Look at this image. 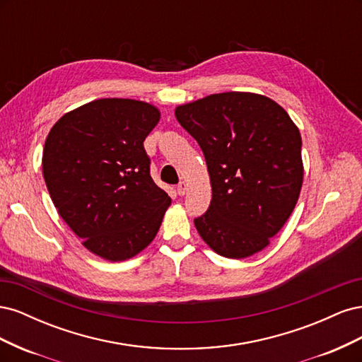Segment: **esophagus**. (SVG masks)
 I'll return each instance as SVG.
<instances>
[{
  "mask_svg": "<svg viewBox=\"0 0 362 362\" xmlns=\"http://www.w3.org/2000/svg\"><path fill=\"white\" fill-rule=\"evenodd\" d=\"M187 187H189V184H187V182H184V181H181V182L178 184V187H177L178 194H180V196H184L185 193H187Z\"/></svg>",
  "mask_w": 362,
  "mask_h": 362,
  "instance_id": "obj_1",
  "label": "esophagus"
}]
</instances>
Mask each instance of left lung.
<instances>
[{"mask_svg":"<svg viewBox=\"0 0 362 362\" xmlns=\"http://www.w3.org/2000/svg\"><path fill=\"white\" fill-rule=\"evenodd\" d=\"M175 116L210 175V206L194 218L204 242L233 259L269 246L303 182L302 139L288 113L264 95L225 92L178 105Z\"/></svg>","mask_w":362,"mask_h":362,"instance_id":"1","label":"left lung"}]
</instances>
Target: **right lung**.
Returning <instances> with one entry per match:
<instances>
[{
    "mask_svg": "<svg viewBox=\"0 0 362 362\" xmlns=\"http://www.w3.org/2000/svg\"><path fill=\"white\" fill-rule=\"evenodd\" d=\"M158 120L148 103L104 98L63 115L45 140L42 170L54 206L83 246L107 261L144 250L170 205L144 148Z\"/></svg>",
    "mask_w": 362,
    "mask_h": 362,
    "instance_id": "obj_1",
    "label": "right lung"
}]
</instances>
